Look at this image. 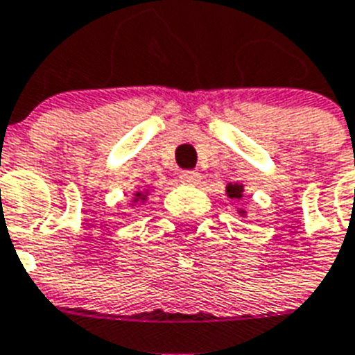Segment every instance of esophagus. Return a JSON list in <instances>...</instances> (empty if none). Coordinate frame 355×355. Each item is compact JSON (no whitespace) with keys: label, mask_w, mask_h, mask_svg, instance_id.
<instances>
[{"label":"esophagus","mask_w":355,"mask_h":355,"mask_svg":"<svg viewBox=\"0 0 355 355\" xmlns=\"http://www.w3.org/2000/svg\"><path fill=\"white\" fill-rule=\"evenodd\" d=\"M180 180H182L184 184H198L199 180H201V175L196 173V171H182V173H180Z\"/></svg>","instance_id":"esophagus-1"}]
</instances>
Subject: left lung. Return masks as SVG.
Masks as SVG:
<instances>
[{"mask_svg": "<svg viewBox=\"0 0 355 355\" xmlns=\"http://www.w3.org/2000/svg\"><path fill=\"white\" fill-rule=\"evenodd\" d=\"M243 191H244L243 184H227L225 186V193H227V198L230 199H243ZM237 212L241 214V216H244L243 209H239Z\"/></svg>", "mask_w": 355, "mask_h": 355, "instance_id": "1", "label": "left lung"}]
</instances>
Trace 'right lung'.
Here are the masks:
<instances>
[{
	"label": "right lung",
	"mask_w": 355,
	"mask_h": 355,
	"mask_svg": "<svg viewBox=\"0 0 355 355\" xmlns=\"http://www.w3.org/2000/svg\"><path fill=\"white\" fill-rule=\"evenodd\" d=\"M146 198H148V191L144 190V191H135L133 193V203H144L146 201ZM131 203V205H133Z\"/></svg>",
	"instance_id": "1"
}]
</instances>
